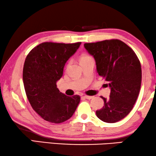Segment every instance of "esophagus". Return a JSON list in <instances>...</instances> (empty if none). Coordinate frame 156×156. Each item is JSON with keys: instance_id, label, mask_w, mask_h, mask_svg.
I'll use <instances>...</instances> for the list:
<instances>
[{"instance_id": "esophagus-1", "label": "esophagus", "mask_w": 156, "mask_h": 156, "mask_svg": "<svg viewBox=\"0 0 156 156\" xmlns=\"http://www.w3.org/2000/svg\"><path fill=\"white\" fill-rule=\"evenodd\" d=\"M84 98H85V99H87V100H90V99H92V98H93V96H88V95H85Z\"/></svg>"}]
</instances>
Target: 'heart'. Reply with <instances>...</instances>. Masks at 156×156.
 I'll return each instance as SVG.
<instances>
[{
	"instance_id": "heart-1",
	"label": "heart",
	"mask_w": 156,
	"mask_h": 156,
	"mask_svg": "<svg viewBox=\"0 0 156 156\" xmlns=\"http://www.w3.org/2000/svg\"><path fill=\"white\" fill-rule=\"evenodd\" d=\"M90 58L89 56H87V55H83V56H81L80 61H83V60H84V59H86V58Z\"/></svg>"
}]
</instances>
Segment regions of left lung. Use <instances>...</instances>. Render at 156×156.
I'll return each mask as SVG.
<instances>
[{
    "instance_id": "1",
    "label": "left lung",
    "mask_w": 156,
    "mask_h": 156,
    "mask_svg": "<svg viewBox=\"0 0 156 156\" xmlns=\"http://www.w3.org/2000/svg\"><path fill=\"white\" fill-rule=\"evenodd\" d=\"M94 57L97 71L107 82L109 98L102 97L104 106L96 111L102 121L115 123L128 115L139 96L141 84V66L131 47L119 39L84 44Z\"/></svg>"
}]
</instances>
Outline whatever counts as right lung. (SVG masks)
Returning a JSON list of instances; mask_svg holds the SVG:
<instances>
[{"label":"right lung","mask_w":156,"mask_h":156,"mask_svg":"<svg viewBox=\"0 0 156 156\" xmlns=\"http://www.w3.org/2000/svg\"><path fill=\"white\" fill-rule=\"evenodd\" d=\"M80 44L43 42L26 57L23 73L26 95L34 110L46 121L55 124L66 121L80 102L79 95L69 97L61 93L56 82Z\"/></svg>","instance_id":"obj_1"}]
</instances>
